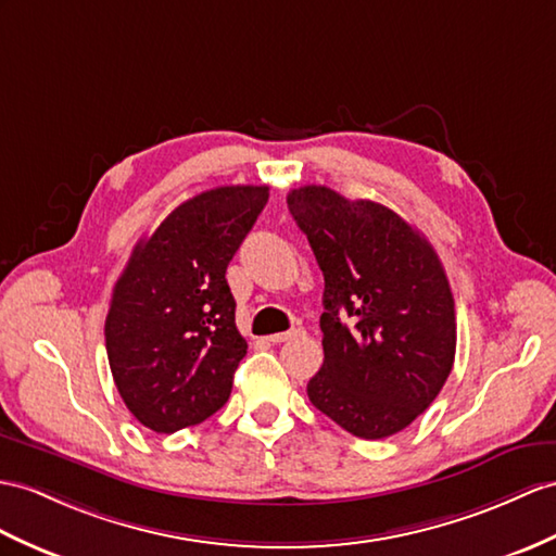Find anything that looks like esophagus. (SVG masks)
Returning a JSON list of instances; mask_svg holds the SVG:
<instances>
[{
	"mask_svg": "<svg viewBox=\"0 0 556 556\" xmlns=\"http://www.w3.org/2000/svg\"><path fill=\"white\" fill-rule=\"evenodd\" d=\"M296 334H300V330L276 332V334H270V337H268V342H274V344H280V342H288V340H292V337H296Z\"/></svg>",
	"mask_w": 556,
	"mask_h": 556,
	"instance_id": "obj_1",
	"label": "esophagus"
}]
</instances>
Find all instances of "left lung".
I'll return each mask as SVG.
<instances>
[{
  "label": "left lung",
  "mask_w": 556,
  "mask_h": 556,
  "mask_svg": "<svg viewBox=\"0 0 556 556\" xmlns=\"http://www.w3.org/2000/svg\"><path fill=\"white\" fill-rule=\"evenodd\" d=\"M288 205L325 278V361L308 401L358 439L396 434L453 370L455 302L439 254L380 202L302 186Z\"/></svg>",
  "instance_id": "left-lung-1"
}]
</instances>
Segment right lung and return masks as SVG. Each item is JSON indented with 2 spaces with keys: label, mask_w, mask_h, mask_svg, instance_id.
Returning <instances> with one entry per match:
<instances>
[{
  "label": "right lung",
  "mask_w": 556,
  "mask_h": 556,
  "mask_svg": "<svg viewBox=\"0 0 556 556\" xmlns=\"http://www.w3.org/2000/svg\"><path fill=\"white\" fill-rule=\"evenodd\" d=\"M266 200L268 186H219L181 202L115 282L108 363L129 413L157 434L205 422L231 396L248 342L226 268Z\"/></svg>",
  "instance_id": "right-lung-1"
}]
</instances>
